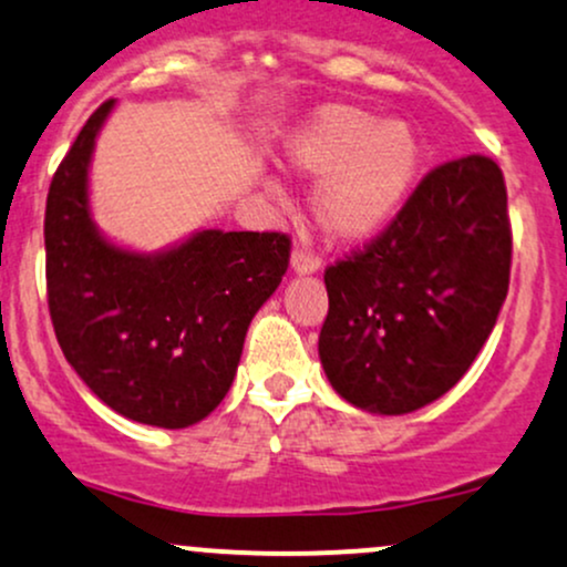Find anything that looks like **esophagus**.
<instances>
[{
	"label": "esophagus",
	"instance_id": "obj_1",
	"mask_svg": "<svg viewBox=\"0 0 567 567\" xmlns=\"http://www.w3.org/2000/svg\"><path fill=\"white\" fill-rule=\"evenodd\" d=\"M320 256L309 250V247H292V256H290V266L296 275H315L320 269Z\"/></svg>",
	"mask_w": 567,
	"mask_h": 567
}]
</instances>
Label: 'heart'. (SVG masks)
<instances>
[{"label":"heart","instance_id":"obj_1","mask_svg":"<svg viewBox=\"0 0 567 567\" xmlns=\"http://www.w3.org/2000/svg\"><path fill=\"white\" fill-rule=\"evenodd\" d=\"M298 173L321 178L315 216L330 237L365 239L405 205L424 165L415 130L349 103L322 106L288 141Z\"/></svg>","mask_w":567,"mask_h":567}]
</instances>
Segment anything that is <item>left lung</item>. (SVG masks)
<instances>
[{
	"label": "left lung",
	"mask_w": 567,
	"mask_h": 567,
	"mask_svg": "<svg viewBox=\"0 0 567 567\" xmlns=\"http://www.w3.org/2000/svg\"><path fill=\"white\" fill-rule=\"evenodd\" d=\"M504 173L470 154L429 171L392 224L324 269L320 360L354 408L402 415L461 381L509 290Z\"/></svg>",
	"instance_id": "left-lung-1"
}]
</instances>
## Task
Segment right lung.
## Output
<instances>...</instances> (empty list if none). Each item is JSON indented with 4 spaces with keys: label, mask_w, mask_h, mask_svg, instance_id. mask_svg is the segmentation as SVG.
<instances>
[{
    "label": "right lung",
    "mask_w": 567,
    "mask_h": 567,
    "mask_svg": "<svg viewBox=\"0 0 567 567\" xmlns=\"http://www.w3.org/2000/svg\"><path fill=\"white\" fill-rule=\"evenodd\" d=\"M114 101L101 103L50 181L48 306L69 365L138 424L184 429L220 405L247 324L282 282V231H197L157 256L122 250L90 218L87 167Z\"/></svg>",
    "instance_id": "obj_1"
}]
</instances>
